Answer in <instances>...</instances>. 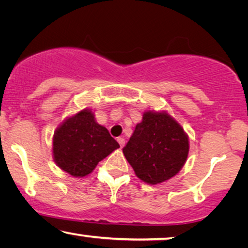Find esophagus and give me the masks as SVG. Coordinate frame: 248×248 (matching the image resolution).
Masks as SVG:
<instances>
[{
    "label": "esophagus",
    "mask_w": 248,
    "mask_h": 248,
    "mask_svg": "<svg viewBox=\"0 0 248 248\" xmlns=\"http://www.w3.org/2000/svg\"><path fill=\"white\" fill-rule=\"evenodd\" d=\"M117 141L119 142V145H120V147L123 148L124 146V138H121V137H119V138L117 139Z\"/></svg>",
    "instance_id": "esophagus-1"
}]
</instances>
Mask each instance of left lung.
<instances>
[{"instance_id":"1","label":"left lung","mask_w":248,"mask_h":248,"mask_svg":"<svg viewBox=\"0 0 248 248\" xmlns=\"http://www.w3.org/2000/svg\"><path fill=\"white\" fill-rule=\"evenodd\" d=\"M123 153L140 180L157 185L172 178L184 167L189 139L168 112L148 110Z\"/></svg>"}]
</instances>
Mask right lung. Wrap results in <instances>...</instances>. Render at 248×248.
<instances>
[{
    "label": "right lung",
    "instance_id": "obj_1",
    "mask_svg": "<svg viewBox=\"0 0 248 248\" xmlns=\"http://www.w3.org/2000/svg\"><path fill=\"white\" fill-rule=\"evenodd\" d=\"M119 147L108 129L95 121L91 109L86 108L66 118L57 128L52 154L59 168L81 178Z\"/></svg>",
    "mask_w": 248,
    "mask_h": 248
}]
</instances>
